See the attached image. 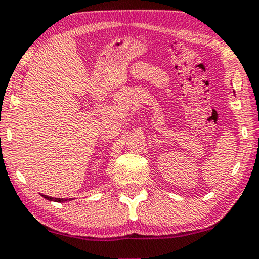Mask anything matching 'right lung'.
Segmentation results:
<instances>
[{
	"label": "right lung",
	"mask_w": 259,
	"mask_h": 259,
	"mask_svg": "<svg viewBox=\"0 0 259 259\" xmlns=\"http://www.w3.org/2000/svg\"><path fill=\"white\" fill-rule=\"evenodd\" d=\"M44 198H47L48 200H55V202H59V203H63V202H67L68 199H65V198H53V197H49V196H44V194H41ZM71 199V198H69Z\"/></svg>",
	"instance_id": "1"
}]
</instances>
